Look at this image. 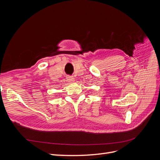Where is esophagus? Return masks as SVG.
Here are the masks:
<instances>
[{"instance_id":"esophagus-1","label":"esophagus","mask_w":160,"mask_h":160,"mask_svg":"<svg viewBox=\"0 0 160 160\" xmlns=\"http://www.w3.org/2000/svg\"><path fill=\"white\" fill-rule=\"evenodd\" d=\"M67 81L69 82V83H73L75 81V79L72 77H67Z\"/></svg>"}]
</instances>
